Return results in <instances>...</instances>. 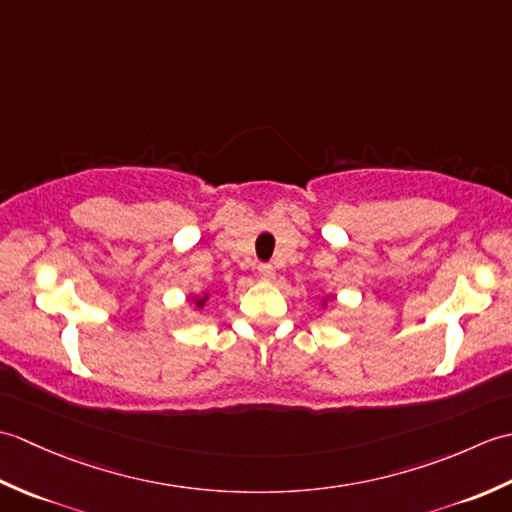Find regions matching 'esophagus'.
Listing matches in <instances>:
<instances>
[{"instance_id": "obj_1", "label": "esophagus", "mask_w": 512, "mask_h": 512, "mask_svg": "<svg viewBox=\"0 0 512 512\" xmlns=\"http://www.w3.org/2000/svg\"><path fill=\"white\" fill-rule=\"evenodd\" d=\"M257 273H259V277H262V279H273L275 268L270 266V264H259L257 266Z\"/></svg>"}]
</instances>
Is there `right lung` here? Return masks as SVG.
I'll use <instances>...</instances> for the list:
<instances>
[{
    "mask_svg": "<svg viewBox=\"0 0 512 512\" xmlns=\"http://www.w3.org/2000/svg\"><path fill=\"white\" fill-rule=\"evenodd\" d=\"M204 301H206V297H204V299H200V301H195V306L202 308V306H204Z\"/></svg>",
    "mask_w": 512,
    "mask_h": 512,
    "instance_id": "obj_1",
    "label": "right lung"
}]
</instances>
